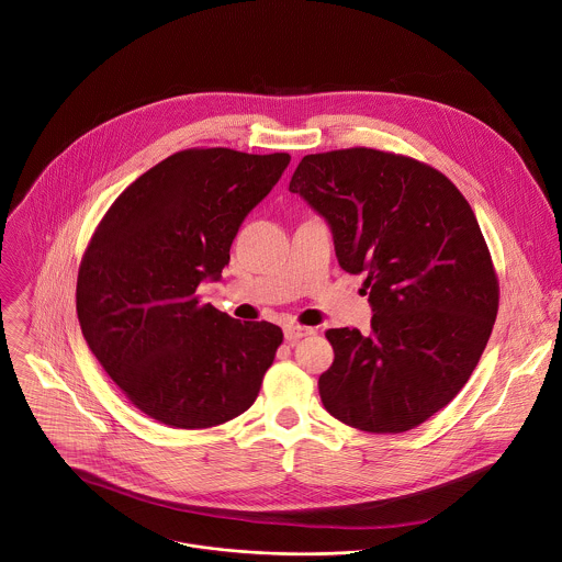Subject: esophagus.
Segmentation results:
<instances>
[{"label": "esophagus", "mask_w": 562, "mask_h": 562, "mask_svg": "<svg viewBox=\"0 0 562 562\" xmlns=\"http://www.w3.org/2000/svg\"><path fill=\"white\" fill-rule=\"evenodd\" d=\"M312 327H304V325H297V323H289V325H284V338L289 340V342H295V340H300V338H304V336H311Z\"/></svg>", "instance_id": "34e87169"}]
</instances>
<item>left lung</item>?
<instances>
[{"mask_svg": "<svg viewBox=\"0 0 562 562\" xmlns=\"http://www.w3.org/2000/svg\"><path fill=\"white\" fill-rule=\"evenodd\" d=\"M289 191L329 226L338 265L367 273L371 331L327 329L325 409L371 434H403L446 407L476 369L498 280L468 200L441 172L392 153L306 155Z\"/></svg>", "mask_w": 562, "mask_h": 562, "instance_id": "obj_1", "label": "left lung"}]
</instances>
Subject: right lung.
I'll return each mask as SVG.
<instances>
[{"label":"right lung","instance_id":"right-lung-1","mask_svg":"<svg viewBox=\"0 0 562 562\" xmlns=\"http://www.w3.org/2000/svg\"><path fill=\"white\" fill-rule=\"evenodd\" d=\"M289 153L181 150L116 198L77 278L90 351L126 398L175 429H206L250 409L282 329L237 321L195 289L217 282L251 209Z\"/></svg>","mask_w":562,"mask_h":562}]
</instances>
